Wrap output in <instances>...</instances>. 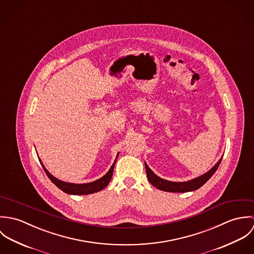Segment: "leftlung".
Instances as JSON below:
<instances>
[{
	"label": "left lung",
	"instance_id": "8db88e82",
	"mask_svg": "<svg viewBox=\"0 0 254 254\" xmlns=\"http://www.w3.org/2000/svg\"><path fill=\"white\" fill-rule=\"evenodd\" d=\"M222 157L218 160L217 163L209 171H207L203 175L185 182H172L164 180V179L158 177L156 174H154L152 172V170L147 166L146 162H145L146 177L152 186H154L156 189H159L160 190L169 191V192H187V191L195 190L199 189L201 186H203L216 172V170L221 163Z\"/></svg>",
	"mask_w": 254,
	"mask_h": 254
}]
</instances>
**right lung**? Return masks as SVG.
Here are the masks:
<instances>
[{
	"instance_id": "obj_1",
	"label": "right lung",
	"mask_w": 254,
	"mask_h": 254,
	"mask_svg": "<svg viewBox=\"0 0 254 254\" xmlns=\"http://www.w3.org/2000/svg\"><path fill=\"white\" fill-rule=\"evenodd\" d=\"M118 154L116 155V158L113 162V164L111 165V167L109 168V171L107 172L106 175H104L102 178L96 180L94 182H90L87 184H73V183H68V182L62 181L59 180L58 178H56L55 176H53L48 170L47 168L44 166L43 162L41 161V159L39 158V161L44 169V171L46 172L47 176L50 178V180L53 182L59 189H61L63 191L68 193V194H75V195H82V194H90V193H94L97 191L102 190L103 189H105L110 182V179L112 177L113 174V169H114V165L116 162V159L118 157Z\"/></svg>"
}]
</instances>
